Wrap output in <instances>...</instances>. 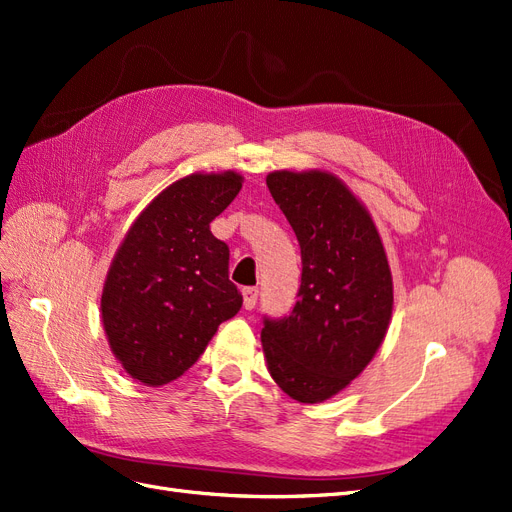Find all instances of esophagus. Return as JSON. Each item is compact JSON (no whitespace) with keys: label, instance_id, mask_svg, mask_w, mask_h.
Here are the masks:
<instances>
[{"label":"esophagus","instance_id":"34e87169","mask_svg":"<svg viewBox=\"0 0 512 512\" xmlns=\"http://www.w3.org/2000/svg\"><path fill=\"white\" fill-rule=\"evenodd\" d=\"M257 295H259V289H255V287H246V289H242L244 308H246V310H253V308H255V304H257Z\"/></svg>","mask_w":512,"mask_h":512}]
</instances>
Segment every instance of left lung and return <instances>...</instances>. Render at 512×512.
Instances as JSON below:
<instances>
[{
	"label": "left lung",
	"instance_id": "obj_1",
	"mask_svg": "<svg viewBox=\"0 0 512 512\" xmlns=\"http://www.w3.org/2000/svg\"><path fill=\"white\" fill-rule=\"evenodd\" d=\"M266 183L304 268L293 312L263 323V356L282 392L323 403L365 371L388 333V255L367 206L329 170H274Z\"/></svg>",
	"mask_w": 512,
	"mask_h": 512
}]
</instances>
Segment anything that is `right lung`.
Returning a JSON list of instances; mask_svg holds the SVG:
<instances>
[{
	"instance_id": "right-lung-1",
	"label": "right lung",
	"mask_w": 512,
	"mask_h": 512,
	"mask_svg": "<svg viewBox=\"0 0 512 512\" xmlns=\"http://www.w3.org/2000/svg\"><path fill=\"white\" fill-rule=\"evenodd\" d=\"M242 183L236 170L181 177L128 227L103 282L101 318L113 356L135 382H175L242 308L227 276L230 249L211 232Z\"/></svg>"
}]
</instances>
